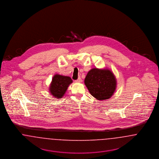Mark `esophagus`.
I'll list each match as a JSON object with an SVG mask.
<instances>
[{
  "mask_svg": "<svg viewBox=\"0 0 159 159\" xmlns=\"http://www.w3.org/2000/svg\"><path fill=\"white\" fill-rule=\"evenodd\" d=\"M75 82L76 83H80V82H82V79L80 78H79L77 80H75Z\"/></svg>",
  "mask_w": 159,
  "mask_h": 159,
  "instance_id": "obj_1",
  "label": "esophagus"
}]
</instances>
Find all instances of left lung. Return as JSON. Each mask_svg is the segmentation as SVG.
<instances>
[{
	"label": "left lung",
	"instance_id": "1",
	"mask_svg": "<svg viewBox=\"0 0 159 159\" xmlns=\"http://www.w3.org/2000/svg\"><path fill=\"white\" fill-rule=\"evenodd\" d=\"M84 84L91 95L101 101L113 96L117 87V80L110 70L93 68L88 73Z\"/></svg>",
	"mask_w": 159,
	"mask_h": 159
}]
</instances>
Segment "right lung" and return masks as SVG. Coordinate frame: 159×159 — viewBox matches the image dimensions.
Wrapping results in <instances>:
<instances>
[{
  "mask_svg": "<svg viewBox=\"0 0 159 159\" xmlns=\"http://www.w3.org/2000/svg\"><path fill=\"white\" fill-rule=\"evenodd\" d=\"M71 77L56 74L53 76L49 86L51 94L56 98L61 99L65 95L69 85L72 83Z\"/></svg>",
  "mask_w": 159,
  "mask_h": 159,
  "instance_id": "obj_1",
  "label": "right lung"
}]
</instances>
